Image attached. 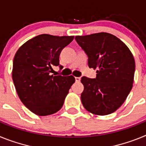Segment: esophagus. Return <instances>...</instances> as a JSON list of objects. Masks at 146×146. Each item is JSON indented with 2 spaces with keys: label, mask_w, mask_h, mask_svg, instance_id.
<instances>
[{
  "label": "esophagus",
  "mask_w": 146,
  "mask_h": 146,
  "mask_svg": "<svg viewBox=\"0 0 146 146\" xmlns=\"http://www.w3.org/2000/svg\"><path fill=\"white\" fill-rule=\"evenodd\" d=\"M75 81H76V82H80V77H75Z\"/></svg>",
  "instance_id": "1"
}]
</instances>
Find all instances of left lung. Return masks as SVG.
<instances>
[{"label":"left lung","instance_id":"obj_1","mask_svg":"<svg viewBox=\"0 0 146 146\" xmlns=\"http://www.w3.org/2000/svg\"><path fill=\"white\" fill-rule=\"evenodd\" d=\"M75 40L88 57L89 68L97 69L96 78H81L84 86L82 105L93 114H110L122 105L133 86V55L121 40L110 33L76 36Z\"/></svg>","mask_w":146,"mask_h":146}]
</instances>
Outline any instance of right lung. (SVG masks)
I'll return each instance as SVG.
<instances>
[{
	"instance_id": "1",
	"label": "right lung",
	"mask_w": 146,
	"mask_h": 146,
	"mask_svg": "<svg viewBox=\"0 0 146 146\" xmlns=\"http://www.w3.org/2000/svg\"><path fill=\"white\" fill-rule=\"evenodd\" d=\"M73 39V36L38 35L23 44L15 54L13 82L22 102L36 115L57 113L75 82L72 75L52 74V67L59 66L61 50Z\"/></svg>"
}]
</instances>
